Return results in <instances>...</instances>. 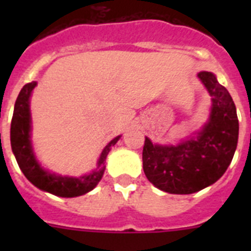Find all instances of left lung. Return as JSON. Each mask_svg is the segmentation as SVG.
Returning <instances> with one entry per match:
<instances>
[{"mask_svg":"<svg viewBox=\"0 0 251 251\" xmlns=\"http://www.w3.org/2000/svg\"><path fill=\"white\" fill-rule=\"evenodd\" d=\"M199 77L212 97L210 121L202 132L178 146H153L148 138L143 146L146 177L168 194H194L216 182L238 146L239 121L231 95L211 73L201 72Z\"/></svg>","mask_w":251,"mask_h":251,"instance_id":"8db88e82","label":"left lung"}]
</instances>
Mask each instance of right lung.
I'll return each instance as SVG.
<instances>
[{
	"mask_svg": "<svg viewBox=\"0 0 251 251\" xmlns=\"http://www.w3.org/2000/svg\"><path fill=\"white\" fill-rule=\"evenodd\" d=\"M35 86L36 81H31L24 85L15 103V110L11 122V147L20 168L32 185L55 196L75 197L92 191L103 177L105 170L104 161L110 148L117 143L119 137L110 141L105 146L98 161V168L88 176L73 178V177H61L46 172L40 167L35 159L30 142V95Z\"/></svg>",
	"mask_w": 251,
	"mask_h": 251,
	"instance_id": "add662e5",
	"label": "right lung"
}]
</instances>
